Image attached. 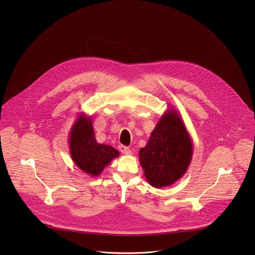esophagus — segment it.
I'll return each mask as SVG.
<instances>
[{
    "mask_svg": "<svg viewBox=\"0 0 255 255\" xmlns=\"http://www.w3.org/2000/svg\"><path fill=\"white\" fill-rule=\"evenodd\" d=\"M118 148H119V150H120L122 153H124V154H127V155L131 154L130 148L127 147V146H125V145H119Z\"/></svg>",
    "mask_w": 255,
    "mask_h": 255,
    "instance_id": "34e87169",
    "label": "esophagus"
}]
</instances>
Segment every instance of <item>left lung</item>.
<instances>
[{
	"label": "left lung",
	"instance_id": "8db88e82",
	"mask_svg": "<svg viewBox=\"0 0 255 255\" xmlns=\"http://www.w3.org/2000/svg\"><path fill=\"white\" fill-rule=\"evenodd\" d=\"M193 156V142L178 112L172 107L160 117L139 160L150 186L160 189L183 176Z\"/></svg>",
	"mask_w": 255,
	"mask_h": 255
}]
</instances>
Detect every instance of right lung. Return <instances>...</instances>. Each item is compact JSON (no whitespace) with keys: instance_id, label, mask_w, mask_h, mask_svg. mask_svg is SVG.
<instances>
[{"instance_id":"1","label":"right lung","mask_w":255,"mask_h":255,"mask_svg":"<svg viewBox=\"0 0 255 255\" xmlns=\"http://www.w3.org/2000/svg\"><path fill=\"white\" fill-rule=\"evenodd\" d=\"M69 152L72 161L91 176H98L119 151L110 145L97 142L90 116L82 113L69 131Z\"/></svg>"}]
</instances>
